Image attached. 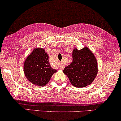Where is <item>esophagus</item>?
<instances>
[{"mask_svg": "<svg viewBox=\"0 0 121 121\" xmlns=\"http://www.w3.org/2000/svg\"><path fill=\"white\" fill-rule=\"evenodd\" d=\"M64 66L63 65H62V64H60V65H59V69H60V70H63L64 69Z\"/></svg>", "mask_w": 121, "mask_h": 121, "instance_id": "esophagus-1", "label": "esophagus"}]
</instances>
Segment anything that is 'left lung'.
Segmentation results:
<instances>
[{
    "label": "left lung",
    "instance_id": "8db88e82",
    "mask_svg": "<svg viewBox=\"0 0 121 121\" xmlns=\"http://www.w3.org/2000/svg\"><path fill=\"white\" fill-rule=\"evenodd\" d=\"M73 60L63 70L73 86L85 87L92 83L98 73V64L93 53L87 47L72 52Z\"/></svg>",
    "mask_w": 121,
    "mask_h": 121
}]
</instances>
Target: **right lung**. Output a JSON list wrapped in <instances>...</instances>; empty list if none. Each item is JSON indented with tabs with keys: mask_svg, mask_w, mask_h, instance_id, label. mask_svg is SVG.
I'll use <instances>...</instances> for the list:
<instances>
[{
	"mask_svg": "<svg viewBox=\"0 0 121 121\" xmlns=\"http://www.w3.org/2000/svg\"><path fill=\"white\" fill-rule=\"evenodd\" d=\"M24 72L26 78L32 84L43 87L48 83L57 70L52 68L49 56L45 49L35 48L28 55L24 63Z\"/></svg>",
	"mask_w": 121,
	"mask_h": 121,
	"instance_id": "add662e5",
	"label": "right lung"
}]
</instances>
